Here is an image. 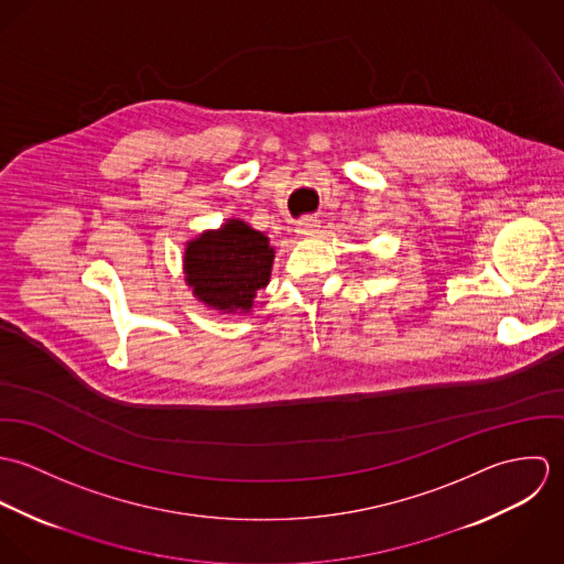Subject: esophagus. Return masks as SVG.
<instances>
[{
	"instance_id": "34e87169",
	"label": "esophagus",
	"mask_w": 564,
	"mask_h": 564,
	"mask_svg": "<svg viewBox=\"0 0 564 564\" xmlns=\"http://www.w3.org/2000/svg\"><path fill=\"white\" fill-rule=\"evenodd\" d=\"M319 228H322V224H319L317 217H304V219H300V224H297V232H300L302 237H315V235L319 232Z\"/></svg>"
}]
</instances>
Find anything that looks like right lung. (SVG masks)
I'll return each mask as SVG.
<instances>
[{"instance_id": "obj_1", "label": "right lung", "mask_w": 564, "mask_h": 564, "mask_svg": "<svg viewBox=\"0 0 564 564\" xmlns=\"http://www.w3.org/2000/svg\"><path fill=\"white\" fill-rule=\"evenodd\" d=\"M273 256L262 232L241 219H228L219 230H206L186 242V284L208 308L249 313L256 291L269 284Z\"/></svg>"}]
</instances>
